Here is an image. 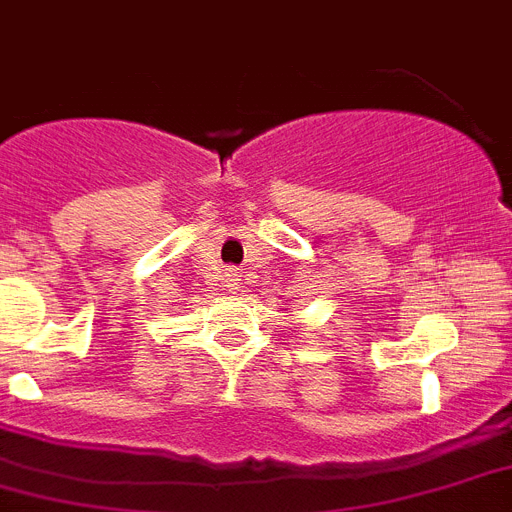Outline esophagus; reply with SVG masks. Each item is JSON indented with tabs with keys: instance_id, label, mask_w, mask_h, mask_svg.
I'll return each mask as SVG.
<instances>
[{
	"instance_id": "obj_1",
	"label": "esophagus",
	"mask_w": 512,
	"mask_h": 512,
	"mask_svg": "<svg viewBox=\"0 0 512 512\" xmlns=\"http://www.w3.org/2000/svg\"><path fill=\"white\" fill-rule=\"evenodd\" d=\"M236 286H239V276H236V273H231V276H229V289H236Z\"/></svg>"
}]
</instances>
